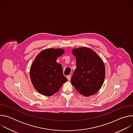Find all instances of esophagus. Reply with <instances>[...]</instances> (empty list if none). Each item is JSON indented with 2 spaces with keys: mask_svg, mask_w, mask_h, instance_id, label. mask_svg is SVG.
Segmentation results:
<instances>
[{
  "mask_svg": "<svg viewBox=\"0 0 133 133\" xmlns=\"http://www.w3.org/2000/svg\"><path fill=\"white\" fill-rule=\"evenodd\" d=\"M66 77H67V78L68 81H70V79H71V75H68V76H67Z\"/></svg>",
  "mask_w": 133,
  "mask_h": 133,
  "instance_id": "34e87169",
  "label": "esophagus"
}]
</instances>
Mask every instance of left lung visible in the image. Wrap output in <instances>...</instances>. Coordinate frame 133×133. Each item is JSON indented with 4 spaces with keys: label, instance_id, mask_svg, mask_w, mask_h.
I'll return each mask as SVG.
<instances>
[{
    "label": "left lung",
    "instance_id": "left-lung-1",
    "mask_svg": "<svg viewBox=\"0 0 133 133\" xmlns=\"http://www.w3.org/2000/svg\"><path fill=\"white\" fill-rule=\"evenodd\" d=\"M76 60V68L71 83L83 96L95 94L102 87L105 78V67L102 59L92 49L81 47L72 50Z\"/></svg>",
    "mask_w": 133,
    "mask_h": 133
}]
</instances>
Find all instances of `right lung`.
Returning a JSON list of instances; mask_svg holds the SVG:
<instances>
[{"mask_svg": "<svg viewBox=\"0 0 133 133\" xmlns=\"http://www.w3.org/2000/svg\"><path fill=\"white\" fill-rule=\"evenodd\" d=\"M62 48H47L37 55L30 68L31 82L41 94L50 96L59 91L67 79L62 65L56 61L64 54Z\"/></svg>", "mask_w": 133, "mask_h": 133, "instance_id": "1", "label": "right lung"}]
</instances>
